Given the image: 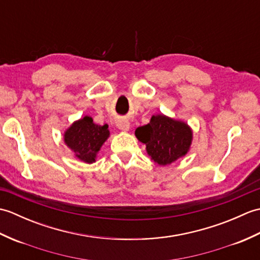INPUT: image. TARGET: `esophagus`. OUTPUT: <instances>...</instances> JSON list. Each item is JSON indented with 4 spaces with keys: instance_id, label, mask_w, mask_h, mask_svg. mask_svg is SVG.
Returning a JSON list of instances; mask_svg holds the SVG:
<instances>
[{
    "instance_id": "esophagus-1",
    "label": "esophagus",
    "mask_w": 260,
    "mask_h": 260,
    "mask_svg": "<svg viewBox=\"0 0 260 260\" xmlns=\"http://www.w3.org/2000/svg\"><path fill=\"white\" fill-rule=\"evenodd\" d=\"M116 126H117L120 131H128L129 121L126 119H118L116 120Z\"/></svg>"
}]
</instances>
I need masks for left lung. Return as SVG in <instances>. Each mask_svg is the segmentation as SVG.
<instances>
[{
  "mask_svg": "<svg viewBox=\"0 0 260 260\" xmlns=\"http://www.w3.org/2000/svg\"><path fill=\"white\" fill-rule=\"evenodd\" d=\"M135 135L158 165L171 164L185 155L192 141L189 126L164 115L153 116L147 125L136 128Z\"/></svg>",
  "mask_w": 260,
  "mask_h": 260,
  "instance_id": "1",
  "label": "left lung"
}]
</instances>
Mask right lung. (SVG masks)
Returning a JSON list of instances; mask_svg holds the SVG:
<instances>
[{
    "label": "right lung",
    "instance_id": "right-lung-1",
    "mask_svg": "<svg viewBox=\"0 0 260 260\" xmlns=\"http://www.w3.org/2000/svg\"><path fill=\"white\" fill-rule=\"evenodd\" d=\"M108 136L107 124L96 125L92 123L91 117L86 116L69 127L64 133V142L81 161L92 163Z\"/></svg>",
    "mask_w": 260,
    "mask_h": 260
}]
</instances>
